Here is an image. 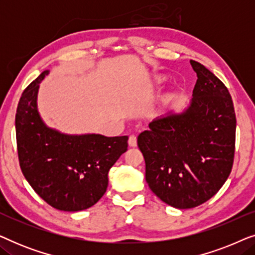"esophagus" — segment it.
I'll return each mask as SVG.
<instances>
[{
  "label": "esophagus",
  "instance_id": "esophagus-1",
  "mask_svg": "<svg viewBox=\"0 0 255 255\" xmlns=\"http://www.w3.org/2000/svg\"><path fill=\"white\" fill-rule=\"evenodd\" d=\"M128 145H130L131 147H135V146H137V137H135L134 134H131L130 137H128Z\"/></svg>",
  "mask_w": 255,
  "mask_h": 255
}]
</instances>
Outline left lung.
I'll use <instances>...</instances> for the list:
<instances>
[{"label":"left lung","mask_w":255,"mask_h":255,"mask_svg":"<svg viewBox=\"0 0 255 255\" xmlns=\"http://www.w3.org/2000/svg\"><path fill=\"white\" fill-rule=\"evenodd\" d=\"M189 107L148 124L138 135L146 182L162 202L177 209L203 204L217 194L231 173L236 114L224 83L200 62Z\"/></svg>","instance_id":"1"}]
</instances>
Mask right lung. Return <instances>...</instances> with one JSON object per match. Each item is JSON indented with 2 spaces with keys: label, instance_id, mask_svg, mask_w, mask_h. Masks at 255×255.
I'll list each match as a JSON object with an SVG mask.
<instances>
[{
  "label": "right lung",
  "instance_id": "1",
  "mask_svg": "<svg viewBox=\"0 0 255 255\" xmlns=\"http://www.w3.org/2000/svg\"><path fill=\"white\" fill-rule=\"evenodd\" d=\"M44 71L24 90L16 113L19 166L33 190L51 207L81 211L107 191L108 173L127 152L128 135L65 134L48 128L37 109Z\"/></svg>",
  "mask_w": 255,
  "mask_h": 255
}]
</instances>
